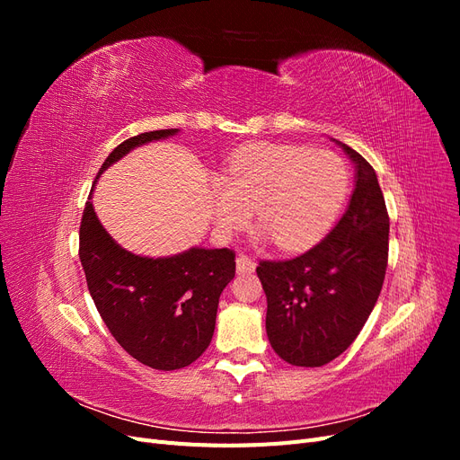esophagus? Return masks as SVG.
Wrapping results in <instances>:
<instances>
[{
	"instance_id": "obj_1",
	"label": "esophagus",
	"mask_w": 460,
	"mask_h": 460,
	"mask_svg": "<svg viewBox=\"0 0 460 460\" xmlns=\"http://www.w3.org/2000/svg\"><path fill=\"white\" fill-rule=\"evenodd\" d=\"M235 267H238V272H253L257 262H255V259L247 257V255H238V259H235Z\"/></svg>"
}]
</instances>
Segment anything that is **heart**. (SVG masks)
<instances>
[{
  "label": "heart",
  "mask_w": 460,
  "mask_h": 460,
  "mask_svg": "<svg viewBox=\"0 0 460 460\" xmlns=\"http://www.w3.org/2000/svg\"><path fill=\"white\" fill-rule=\"evenodd\" d=\"M349 188L345 163L332 151L247 144L230 157L208 196L220 234L243 228L252 208L262 238L296 252L313 245L338 217Z\"/></svg>",
  "instance_id": "b5f03b06"
}]
</instances>
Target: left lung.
<instances>
[{"instance_id":"8db88e82","label":"left lung","mask_w":460,"mask_h":460,"mask_svg":"<svg viewBox=\"0 0 460 460\" xmlns=\"http://www.w3.org/2000/svg\"><path fill=\"white\" fill-rule=\"evenodd\" d=\"M336 142L355 164V190L326 238L289 261H262L267 336L294 367H324L363 330L382 291L389 217L378 176L355 149Z\"/></svg>"}]
</instances>
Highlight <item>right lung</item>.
Returning a JSON list of instances; mask_svg holds the SVG:
<instances>
[{
	"mask_svg": "<svg viewBox=\"0 0 460 460\" xmlns=\"http://www.w3.org/2000/svg\"><path fill=\"white\" fill-rule=\"evenodd\" d=\"M178 132L153 130L122 142L111 151L95 182L132 149ZM92 193L80 225V262L105 326L146 367L176 370L191 365L213 340L218 297L235 274V255L205 247L169 257L134 255L103 228Z\"/></svg>",
	"mask_w": 460,
	"mask_h": 460,
	"instance_id": "add662e5",
	"label": "right lung"
}]
</instances>
